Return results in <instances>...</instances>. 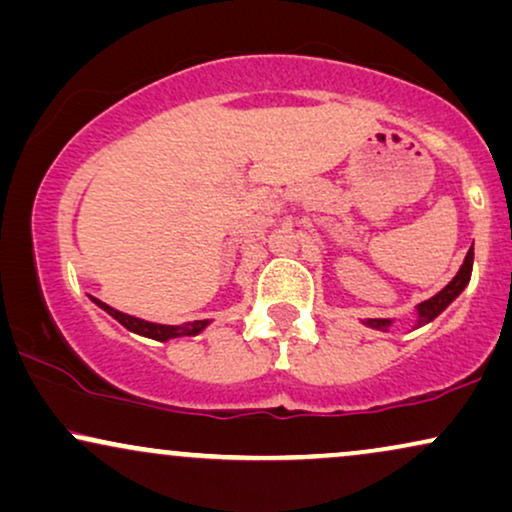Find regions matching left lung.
<instances>
[{"label":"left lung","mask_w":512,"mask_h":512,"mask_svg":"<svg viewBox=\"0 0 512 512\" xmlns=\"http://www.w3.org/2000/svg\"><path fill=\"white\" fill-rule=\"evenodd\" d=\"M472 255H475V252H472V248H470L468 255H465L463 264H461V269H458V274L451 278V281L446 283V286L439 290L437 295H432L430 300H425V302L418 304V307H416V328L425 326V323H430L432 319H437V316L442 314L444 309L449 307V304L454 302L456 297L463 293L465 286H468V283H470ZM392 323H394V319H366L364 326L375 328V331H385L387 333V331H390Z\"/></svg>","instance_id":"left-lung-1"}]
</instances>
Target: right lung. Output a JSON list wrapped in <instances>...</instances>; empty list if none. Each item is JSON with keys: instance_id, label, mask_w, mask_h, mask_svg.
Masks as SVG:
<instances>
[{"instance_id": "obj_1", "label": "right lung", "mask_w": 512, "mask_h": 512, "mask_svg": "<svg viewBox=\"0 0 512 512\" xmlns=\"http://www.w3.org/2000/svg\"><path fill=\"white\" fill-rule=\"evenodd\" d=\"M89 300H92L96 307H101L106 314H111L115 321L122 323V326L127 328V331L144 335V338H151V340H158V342H167V340H174V338H191V335L203 333L205 328H208V323H210L208 319H205V321L181 323V326H165V323L144 321V319H139V316H129L125 312H118V309L108 307L106 302L96 300V297H92V295H89Z\"/></svg>"}]
</instances>
